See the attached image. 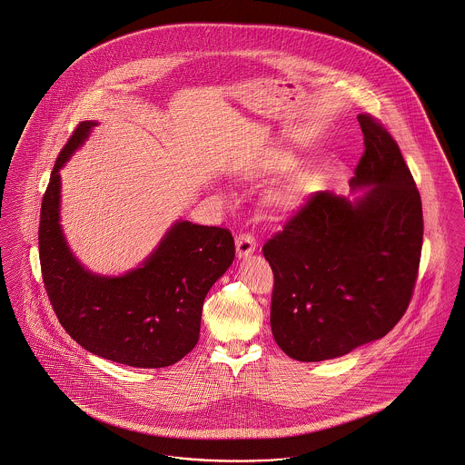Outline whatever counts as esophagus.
Returning <instances> with one entry per match:
<instances>
[{"mask_svg":"<svg viewBox=\"0 0 465 465\" xmlns=\"http://www.w3.org/2000/svg\"><path fill=\"white\" fill-rule=\"evenodd\" d=\"M235 247H237L239 260H243V258H249L256 251L258 243L254 241V237H251V235H239L237 241H235Z\"/></svg>","mask_w":465,"mask_h":465,"instance_id":"1","label":"esophagus"}]
</instances>
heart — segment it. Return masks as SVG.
<instances>
[{
  "instance_id": "heart-1",
  "label": "heart",
  "mask_w": 465,
  "mask_h": 465,
  "mask_svg": "<svg viewBox=\"0 0 465 465\" xmlns=\"http://www.w3.org/2000/svg\"><path fill=\"white\" fill-rule=\"evenodd\" d=\"M302 165L300 158L289 152H272L266 156L265 165H263V173L268 176H286L294 173L298 167ZM307 197V190H305V181H298L294 186H291L286 192H282L275 202L282 211H298Z\"/></svg>"
}]
</instances>
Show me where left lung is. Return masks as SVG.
I'll list each match as a JSON object with an SVG mask.
<instances>
[{
	"mask_svg": "<svg viewBox=\"0 0 465 465\" xmlns=\"http://www.w3.org/2000/svg\"><path fill=\"white\" fill-rule=\"evenodd\" d=\"M364 155L351 195L317 192L263 245L270 326L291 359L319 362L383 338L410 305L420 263V193L398 143L357 116Z\"/></svg>",
	"mask_w": 465,
	"mask_h": 465,
	"instance_id": "obj_1",
	"label": "left lung"
}]
</instances>
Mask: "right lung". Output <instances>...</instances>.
<instances>
[{"label": "right lung", "instance_id": "1", "mask_svg": "<svg viewBox=\"0 0 465 465\" xmlns=\"http://www.w3.org/2000/svg\"><path fill=\"white\" fill-rule=\"evenodd\" d=\"M99 122L85 120L55 162L40 214V262L50 303L85 351L133 368H165L199 341L202 305L235 258L228 230L177 220L139 265L95 273L67 243L61 224V169Z\"/></svg>", "mask_w": 465, "mask_h": 465}]
</instances>
